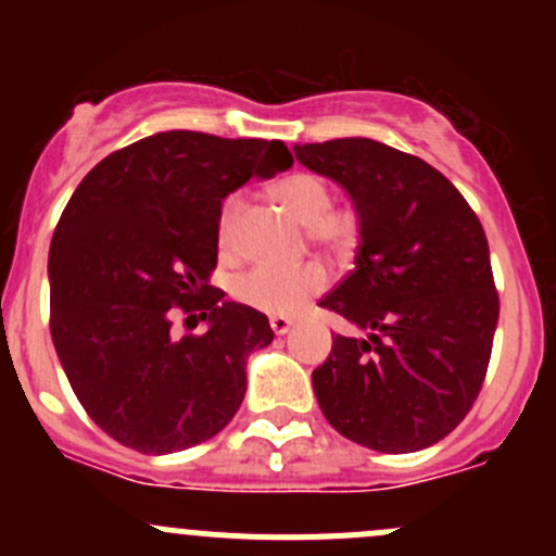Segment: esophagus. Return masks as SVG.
<instances>
[{"mask_svg": "<svg viewBox=\"0 0 556 556\" xmlns=\"http://www.w3.org/2000/svg\"><path fill=\"white\" fill-rule=\"evenodd\" d=\"M268 325H271L274 333L285 336L290 328H293V319H288V317H271V319H268Z\"/></svg>", "mask_w": 556, "mask_h": 556, "instance_id": "esophagus-1", "label": "esophagus"}]
</instances>
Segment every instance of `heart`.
I'll return each instance as SVG.
<instances>
[{
    "label": "heart",
    "mask_w": 556,
    "mask_h": 556,
    "mask_svg": "<svg viewBox=\"0 0 556 556\" xmlns=\"http://www.w3.org/2000/svg\"><path fill=\"white\" fill-rule=\"evenodd\" d=\"M274 195L306 223V237L312 244L330 252H346L361 239V217L355 210H330L333 195L317 174H290L274 185ZM242 199L228 195L217 215V244L231 250L237 242V223ZM328 288V271L319 263H301L295 268L252 266L233 279V299L263 314H295L306 301Z\"/></svg>",
    "instance_id": "heart-1"
}]
</instances>
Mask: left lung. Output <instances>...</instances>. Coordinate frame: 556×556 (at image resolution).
I'll list each match as a JSON object with an SVG mask.
<instances>
[{
    "mask_svg": "<svg viewBox=\"0 0 556 556\" xmlns=\"http://www.w3.org/2000/svg\"><path fill=\"white\" fill-rule=\"evenodd\" d=\"M306 169L355 201V268L319 301L368 330L336 333L312 384L325 419L368 450L433 446L484 384L497 301L484 228L457 188L417 155L350 137L295 144Z\"/></svg>",
    "mask_w": 556,
    "mask_h": 556,
    "instance_id": "left-lung-1",
    "label": "left lung"
}]
</instances>
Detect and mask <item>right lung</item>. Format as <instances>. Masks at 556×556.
<instances>
[{
  "mask_svg": "<svg viewBox=\"0 0 556 556\" xmlns=\"http://www.w3.org/2000/svg\"><path fill=\"white\" fill-rule=\"evenodd\" d=\"M290 164L279 139L161 131L106 155L72 193L50 242V336L77 401L117 444L188 450L242 406L247 355L274 330L210 285L217 215L247 179ZM174 308L211 328L177 337Z\"/></svg>",
  "mask_w": 556,
  "mask_h": 556,
  "instance_id": "1",
  "label": "right lung"
}]
</instances>
